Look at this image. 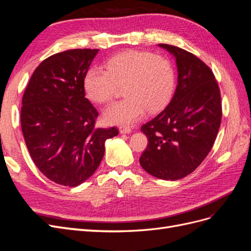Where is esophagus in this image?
Masks as SVG:
<instances>
[{
	"mask_svg": "<svg viewBox=\"0 0 251 251\" xmlns=\"http://www.w3.org/2000/svg\"><path fill=\"white\" fill-rule=\"evenodd\" d=\"M119 131H120V133H123V134H128V133H131L132 128L130 126H119Z\"/></svg>",
	"mask_w": 251,
	"mask_h": 251,
	"instance_id": "obj_1",
	"label": "esophagus"
}]
</instances>
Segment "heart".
Listing matches in <instances>:
<instances>
[{"label":"heart","instance_id":"obj_1","mask_svg":"<svg viewBox=\"0 0 251 251\" xmlns=\"http://www.w3.org/2000/svg\"><path fill=\"white\" fill-rule=\"evenodd\" d=\"M176 75L169 58L149 51L126 50L105 63V70L90 68L83 77V91L91 101H110L124 86L126 97L103 111L110 125H130L142 117L146 110L163 109L175 90Z\"/></svg>","mask_w":251,"mask_h":251}]
</instances>
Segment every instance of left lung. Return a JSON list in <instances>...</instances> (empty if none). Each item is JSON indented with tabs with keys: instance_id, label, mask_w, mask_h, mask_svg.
Here are the masks:
<instances>
[{
	"instance_id": "1",
	"label": "left lung",
	"mask_w": 251,
	"mask_h": 251,
	"mask_svg": "<svg viewBox=\"0 0 251 251\" xmlns=\"http://www.w3.org/2000/svg\"><path fill=\"white\" fill-rule=\"evenodd\" d=\"M159 46L176 57L178 85L168 107L141 126L149 144L139 161L151 176L178 180L198 168L214 146L222 119L221 93L199 57L172 45Z\"/></svg>"
}]
</instances>
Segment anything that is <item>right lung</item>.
Instances as JSON below:
<instances>
[{
  "mask_svg": "<svg viewBox=\"0 0 251 251\" xmlns=\"http://www.w3.org/2000/svg\"><path fill=\"white\" fill-rule=\"evenodd\" d=\"M98 49L56 53L36 67L23 95L21 125L34 164L49 180L77 186L100 164L104 141L117 127H95L98 112L83 77Z\"/></svg>",
  "mask_w": 251,
  "mask_h": 251,
  "instance_id": "1",
  "label": "right lung"
}]
</instances>
